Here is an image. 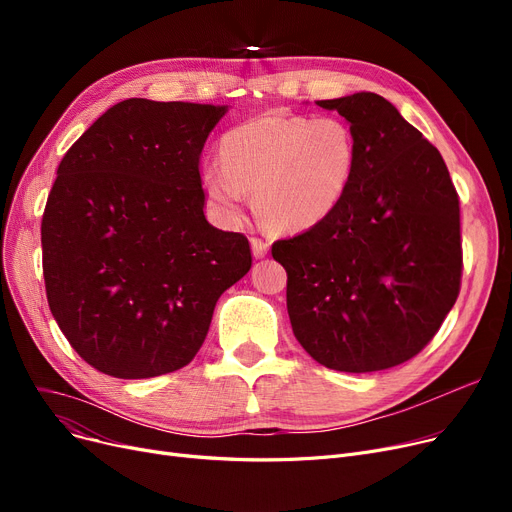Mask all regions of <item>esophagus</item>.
Wrapping results in <instances>:
<instances>
[{"mask_svg": "<svg viewBox=\"0 0 512 512\" xmlns=\"http://www.w3.org/2000/svg\"><path fill=\"white\" fill-rule=\"evenodd\" d=\"M251 251H253L255 259H263L267 255V251H270V240H263V238L253 236L251 238Z\"/></svg>", "mask_w": 512, "mask_h": 512, "instance_id": "esophagus-1", "label": "esophagus"}]
</instances>
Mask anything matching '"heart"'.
I'll use <instances>...</instances> for the list:
<instances>
[{
	"mask_svg": "<svg viewBox=\"0 0 512 512\" xmlns=\"http://www.w3.org/2000/svg\"><path fill=\"white\" fill-rule=\"evenodd\" d=\"M222 159H205L199 184L224 220H238L255 188L261 220L282 232L324 222L342 203L357 166V141L344 120L267 114L230 128Z\"/></svg>",
	"mask_w": 512,
	"mask_h": 512,
	"instance_id": "heart-1",
	"label": "heart"
}]
</instances>
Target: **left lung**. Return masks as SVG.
<instances>
[{
    "instance_id": "left-lung-1",
    "label": "left lung",
    "mask_w": 512,
    "mask_h": 512,
    "mask_svg": "<svg viewBox=\"0 0 512 512\" xmlns=\"http://www.w3.org/2000/svg\"><path fill=\"white\" fill-rule=\"evenodd\" d=\"M317 105L351 124L357 166L330 218L272 247L292 332L330 369H388L436 336L459 297V195L440 151L388 99Z\"/></svg>"
}]
</instances>
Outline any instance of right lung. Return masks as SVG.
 <instances>
[{"instance_id": "1", "label": "right lung", "mask_w": 512, "mask_h": 512, "mask_svg": "<svg viewBox=\"0 0 512 512\" xmlns=\"http://www.w3.org/2000/svg\"><path fill=\"white\" fill-rule=\"evenodd\" d=\"M226 112L132 97L60 161L41 222L47 303L105 375L145 380L191 363L222 292L251 270L249 240L203 213L199 157Z\"/></svg>"}]
</instances>
